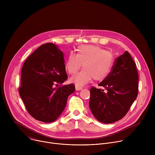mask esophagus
<instances>
[{
    "instance_id": "34e87169",
    "label": "esophagus",
    "mask_w": 155,
    "mask_h": 155,
    "mask_svg": "<svg viewBox=\"0 0 155 155\" xmlns=\"http://www.w3.org/2000/svg\"><path fill=\"white\" fill-rule=\"evenodd\" d=\"M82 89H83V87H79V86H75L76 91H80V90H81Z\"/></svg>"
}]
</instances>
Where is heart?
<instances>
[{"mask_svg": "<svg viewBox=\"0 0 155 155\" xmlns=\"http://www.w3.org/2000/svg\"><path fill=\"white\" fill-rule=\"evenodd\" d=\"M83 70L72 77L70 81L81 87L93 78L96 81L105 79L111 72L114 64L113 54L100 47L83 45L78 47L76 55L71 53L65 61V70L70 74H75L82 66Z\"/></svg>", "mask_w": 155, "mask_h": 155, "instance_id": "heart-1", "label": "heart"}]
</instances>
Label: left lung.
I'll return each instance as SVG.
<instances>
[{
    "label": "left lung",
    "mask_w": 155,
    "mask_h": 155,
    "mask_svg": "<svg viewBox=\"0 0 155 155\" xmlns=\"http://www.w3.org/2000/svg\"><path fill=\"white\" fill-rule=\"evenodd\" d=\"M138 81L136 65L126 51L116 59L112 71L98 84L107 92L91 88L89 106L94 117L107 124L123 118L137 97Z\"/></svg>",
    "instance_id": "8db88e82"
}]
</instances>
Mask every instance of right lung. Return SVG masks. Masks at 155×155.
<instances>
[{"label": "right lung", "mask_w": 155, "mask_h": 155, "mask_svg": "<svg viewBox=\"0 0 155 155\" xmlns=\"http://www.w3.org/2000/svg\"><path fill=\"white\" fill-rule=\"evenodd\" d=\"M64 63L63 52L48 43L38 48L23 65L19 93L28 113L38 121H56L75 90L74 84L55 86L68 78Z\"/></svg>", "instance_id": "right-lung-1"}]
</instances>
